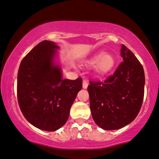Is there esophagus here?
I'll return each instance as SVG.
<instances>
[{
  "label": "esophagus",
  "instance_id": "1",
  "mask_svg": "<svg viewBox=\"0 0 159 159\" xmlns=\"http://www.w3.org/2000/svg\"><path fill=\"white\" fill-rule=\"evenodd\" d=\"M88 85H89L88 81H86L85 80H84V81H83V89H87Z\"/></svg>",
  "mask_w": 159,
  "mask_h": 159
}]
</instances>
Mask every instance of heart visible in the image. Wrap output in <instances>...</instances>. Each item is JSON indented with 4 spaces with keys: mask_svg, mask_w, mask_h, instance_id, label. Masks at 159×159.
<instances>
[{
    "mask_svg": "<svg viewBox=\"0 0 159 159\" xmlns=\"http://www.w3.org/2000/svg\"><path fill=\"white\" fill-rule=\"evenodd\" d=\"M116 62V58L113 55L99 51L94 54L87 61V64L90 66L95 65V71L97 76L104 77L112 71Z\"/></svg>",
    "mask_w": 159,
    "mask_h": 159,
    "instance_id": "obj_1",
    "label": "heart"
}]
</instances>
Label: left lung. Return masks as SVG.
<instances>
[{
	"label": "left lung",
	"mask_w": 159,
	"mask_h": 159,
	"mask_svg": "<svg viewBox=\"0 0 159 159\" xmlns=\"http://www.w3.org/2000/svg\"><path fill=\"white\" fill-rule=\"evenodd\" d=\"M123 61L104 81H92L88 86L90 109L95 124L106 130H118L136 118L144 94L142 65L124 44Z\"/></svg>",
	"instance_id": "left-lung-1"
}]
</instances>
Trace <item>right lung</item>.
<instances>
[{
	"label": "right lung",
	"instance_id": "1",
	"mask_svg": "<svg viewBox=\"0 0 159 159\" xmlns=\"http://www.w3.org/2000/svg\"><path fill=\"white\" fill-rule=\"evenodd\" d=\"M59 47L44 40L35 46L20 64L17 95L25 118L37 128L55 131L65 124L70 109L82 88L81 78L63 79L54 64Z\"/></svg>",
	"mask_w": 159,
	"mask_h": 159
}]
</instances>
